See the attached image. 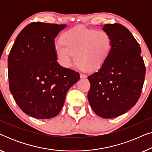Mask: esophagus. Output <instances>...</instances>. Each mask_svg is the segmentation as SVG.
<instances>
[{
    "label": "esophagus",
    "instance_id": "esophagus-1",
    "mask_svg": "<svg viewBox=\"0 0 152 152\" xmlns=\"http://www.w3.org/2000/svg\"><path fill=\"white\" fill-rule=\"evenodd\" d=\"M80 77L82 79H84V78H86L87 77V75L85 74H82V73H80Z\"/></svg>",
    "mask_w": 152,
    "mask_h": 152
}]
</instances>
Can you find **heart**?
<instances>
[{"label":"heart","mask_w":152,"mask_h":152,"mask_svg":"<svg viewBox=\"0 0 152 152\" xmlns=\"http://www.w3.org/2000/svg\"><path fill=\"white\" fill-rule=\"evenodd\" d=\"M112 39L105 31H97L78 26L64 33L55 44L59 64L64 68L71 66L75 59L82 69L95 70L103 66L109 57Z\"/></svg>","instance_id":"heart-1"}]
</instances>
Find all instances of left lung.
<instances>
[{"mask_svg": "<svg viewBox=\"0 0 152 152\" xmlns=\"http://www.w3.org/2000/svg\"><path fill=\"white\" fill-rule=\"evenodd\" d=\"M102 30L111 36L112 47L103 66L88 77V99L97 115L113 118L138 102L146 69L140 47L127 28L118 23L106 24Z\"/></svg>", "mask_w": 152, "mask_h": 152, "instance_id": "left-lung-1", "label": "left lung"}]
</instances>
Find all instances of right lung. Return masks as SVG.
<instances>
[{"mask_svg": "<svg viewBox=\"0 0 152 152\" xmlns=\"http://www.w3.org/2000/svg\"><path fill=\"white\" fill-rule=\"evenodd\" d=\"M66 25L34 22L23 29L8 57L10 91L31 117L49 119L63 107L66 93L80 74L57 63L55 39Z\"/></svg>", "mask_w": 152, "mask_h": 152, "instance_id": "obj_1", "label": "right lung"}]
</instances>
